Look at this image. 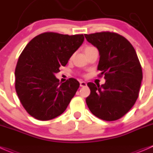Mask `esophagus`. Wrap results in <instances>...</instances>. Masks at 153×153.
Returning <instances> with one entry per match:
<instances>
[{"mask_svg":"<svg viewBox=\"0 0 153 153\" xmlns=\"http://www.w3.org/2000/svg\"><path fill=\"white\" fill-rule=\"evenodd\" d=\"M80 86H81V87H86V86H87V83L84 82V81H80Z\"/></svg>","mask_w":153,"mask_h":153,"instance_id":"1","label":"esophagus"}]
</instances>
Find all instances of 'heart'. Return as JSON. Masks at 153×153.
<instances>
[{
    "label": "heart",
    "instance_id": "1",
    "mask_svg": "<svg viewBox=\"0 0 153 153\" xmlns=\"http://www.w3.org/2000/svg\"><path fill=\"white\" fill-rule=\"evenodd\" d=\"M92 47H93V46H87V48H85V49H84V51H87V49H89V48H92Z\"/></svg>",
    "mask_w": 153,
    "mask_h": 153
}]
</instances>
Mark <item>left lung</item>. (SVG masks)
<instances>
[{
  "label": "left lung",
  "mask_w": 153,
  "mask_h": 153,
  "mask_svg": "<svg viewBox=\"0 0 153 153\" xmlns=\"http://www.w3.org/2000/svg\"><path fill=\"white\" fill-rule=\"evenodd\" d=\"M89 42L98 48V70L105 75L104 84L87 83L90 94L86 102L92 114L106 121L123 117L135 103L143 79L142 68L134 47L117 33L84 34Z\"/></svg>",
  "instance_id": "1"
}]
</instances>
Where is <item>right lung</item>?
<instances>
[{
	"label": "right lung",
	"mask_w": 153,
	"mask_h": 153,
	"mask_svg": "<svg viewBox=\"0 0 153 153\" xmlns=\"http://www.w3.org/2000/svg\"><path fill=\"white\" fill-rule=\"evenodd\" d=\"M84 39L83 34L46 32L24 48L15 70V87L22 106L33 117L49 120L66 109L80 84L72 78L60 83L55 74L67 64Z\"/></svg>",
	"instance_id": "add662e5"
}]
</instances>
